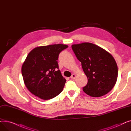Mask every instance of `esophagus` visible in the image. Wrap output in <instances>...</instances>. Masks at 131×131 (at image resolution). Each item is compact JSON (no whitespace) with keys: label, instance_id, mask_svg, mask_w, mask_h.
I'll return each mask as SVG.
<instances>
[{"label":"esophagus","instance_id":"esophagus-1","mask_svg":"<svg viewBox=\"0 0 131 131\" xmlns=\"http://www.w3.org/2000/svg\"><path fill=\"white\" fill-rule=\"evenodd\" d=\"M75 77H76V75H75V74H73L72 75V76L71 77V79H72V80H73V79H75Z\"/></svg>","mask_w":131,"mask_h":131}]
</instances>
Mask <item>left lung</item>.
Masks as SVG:
<instances>
[{"label":"left lung","instance_id":"obj_1","mask_svg":"<svg viewBox=\"0 0 131 131\" xmlns=\"http://www.w3.org/2000/svg\"><path fill=\"white\" fill-rule=\"evenodd\" d=\"M72 48L88 78L83 91L91 97H99L111 91L118 77L117 65L112 55L89 42L73 45Z\"/></svg>","mask_w":131,"mask_h":131}]
</instances>
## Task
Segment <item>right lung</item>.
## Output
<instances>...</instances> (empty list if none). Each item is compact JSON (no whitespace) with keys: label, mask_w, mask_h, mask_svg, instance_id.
<instances>
[{"label":"right lung","mask_w":131,"mask_h":131,"mask_svg":"<svg viewBox=\"0 0 131 131\" xmlns=\"http://www.w3.org/2000/svg\"><path fill=\"white\" fill-rule=\"evenodd\" d=\"M68 46L50 45L35 48L27 55L22 66V75L27 89L37 97L49 100L63 90L66 80L59 70L60 52Z\"/></svg>","instance_id":"1"}]
</instances>
